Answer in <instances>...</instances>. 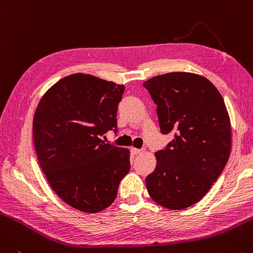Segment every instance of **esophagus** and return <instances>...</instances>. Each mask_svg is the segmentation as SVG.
Returning a JSON list of instances; mask_svg holds the SVG:
<instances>
[{"label":"esophagus","instance_id":"esophagus-1","mask_svg":"<svg viewBox=\"0 0 253 253\" xmlns=\"http://www.w3.org/2000/svg\"><path fill=\"white\" fill-rule=\"evenodd\" d=\"M131 151L133 152L134 155H140V154H142V152H143L142 149H136V148H131Z\"/></svg>","mask_w":253,"mask_h":253}]
</instances>
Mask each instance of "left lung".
<instances>
[{
    "label": "left lung",
    "mask_w": 253,
    "mask_h": 253,
    "mask_svg": "<svg viewBox=\"0 0 253 253\" xmlns=\"http://www.w3.org/2000/svg\"><path fill=\"white\" fill-rule=\"evenodd\" d=\"M143 86L157 105L161 133H175L155 154L156 169L146 178L148 193L166 209L184 210L205 196L229 160V113L217 88L197 74H164Z\"/></svg>",
    "instance_id": "obj_1"
}]
</instances>
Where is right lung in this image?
<instances>
[{"label":"right lung","instance_id":"right-lung-1","mask_svg":"<svg viewBox=\"0 0 253 253\" xmlns=\"http://www.w3.org/2000/svg\"><path fill=\"white\" fill-rule=\"evenodd\" d=\"M124 86L88 74H73L41 97L33 117L40 167L58 196L85 213L105 210L130 170V151L101 136L118 131Z\"/></svg>","mask_w":253,"mask_h":253}]
</instances>
